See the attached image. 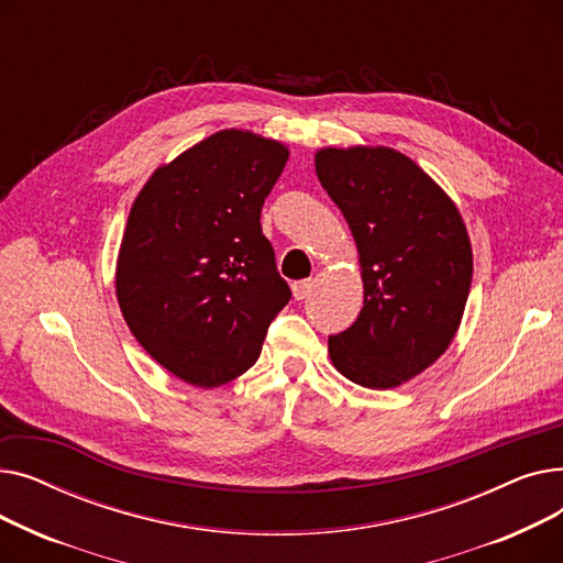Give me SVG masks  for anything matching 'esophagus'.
<instances>
[{"label":"esophagus","instance_id":"esophagus-1","mask_svg":"<svg viewBox=\"0 0 563 563\" xmlns=\"http://www.w3.org/2000/svg\"><path fill=\"white\" fill-rule=\"evenodd\" d=\"M312 280L308 278V280H297L291 285V291H294V299L297 301H303V299H308L310 297V291H312Z\"/></svg>","mask_w":563,"mask_h":563}]
</instances>
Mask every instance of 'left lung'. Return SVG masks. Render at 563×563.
Here are the masks:
<instances>
[{
  "mask_svg": "<svg viewBox=\"0 0 563 563\" xmlns=\"http://www.w3.org/2000/svg\"><path fill=\"white\" fill-rule=\"evenodd\" d=\"M321 187L361 255L358 319L329 338L335 369L388 390L433 365L454 340L472 283V249L452 198L393 147H323Z\"/></svg>",
  "mask_w": 563,
  "mask_h": 563,
  "instance_id": "left-lung-1",
  "label": "left lung"
}]
</instances>
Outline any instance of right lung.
I'll use <instances>...</instances> for the list:
<instances>
[{"label": "right lung", "instance_id": "obj_1", "mask_svg": "<svg viewBox=\"0 0 563 563\" xmlns=\"http://www.w3.org/2000/svg\"><path fill=\"white\" fill-rule=\"evenodd\" d=\"M287 157L278 141L223 130L159 166L132 205L118 306L139 344L191 386L253 367L291 299L260 225Z\"/></svg>", "mask_w": 563, "mask_h": 563}]
</instances>
